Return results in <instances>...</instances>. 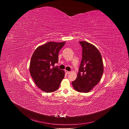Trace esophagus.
Returning <instances> with one entry per match:
<instances>
[{
	"label": "esophagus",
	"instance_id": "esophagus-1",
	"mask_svg": "<svg viewBox=\"0 0 129 129\" xmlns=\"http://www.w3.org/2000/svg\"><path fill=\"white\" fill-rule=\"evenodd\" d=\"M65 73H66V74H67V75L69 74V73H70L69 71H67V70H65Z\"/></svg>",
	"mask_w": 129,
	"mask_h": 129
}]
</instances>
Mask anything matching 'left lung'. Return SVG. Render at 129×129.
<instances>
[{
  "label": "left lung",
  "mask_w": 129,
  "mask_h": 129,
  "mask_svg": "<svg viewBox=\"0 0 129 129\" xmlns=\"http://www.w3.org/2000/svg\"><path fill=\"white\" fill-rule=\"evenodd\" d=\"M79 43L82 47V59L77 78L72 85L76 91L87 93L100 81L104 72L103 62L95 46L86 41Z\"/></svg>",
  "instance_id": "1"
}]
</instances>
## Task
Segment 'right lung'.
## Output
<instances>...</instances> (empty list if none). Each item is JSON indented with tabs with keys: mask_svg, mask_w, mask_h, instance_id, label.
Here are the masks:
<instances>
[{
	"mask_svg": "<svg viewBox=\"0 0 129 129\" xmlns=\"http://www.w3.org/2000/svg\"><path fill=\"white\" fill-rule=\"evenodd\" d=\"M65 42H49L36 48L31 58L29 72L36 85L46 92L58 89L65 76L63 70L54 66ZM53 67L52 68V66Z\"/></svg>",
	"mask_w": 129,
	"mask_h": 129,
	"instance_id": "add662e5",
	"label": "right lung"
}]
</instances>
